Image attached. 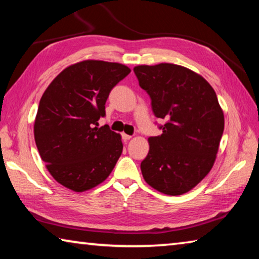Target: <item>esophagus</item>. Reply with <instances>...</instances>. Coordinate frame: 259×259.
Here are the masks:
<instances>
[{"mask_svg": "<svg viewBox=\"0 0 259 259\" xmlns=\"http://www.w3.org/2000/svg\"><path fill=\"white\" fill-rule=\"evenodd\" d=\"M131 138H133V137H131V136H130V135H126V134H122V139H123V140H124V142H128V140H130Z\"/></svg>", "mask_w": 259, "mask_h": 259, "instance_id": "esophagus-1", "label": "esophagus"}]
</instances>
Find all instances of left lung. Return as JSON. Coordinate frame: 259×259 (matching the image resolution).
Instances as JSON below:
<instances>
[{
	"mask_svg": "<svg viewBox=\"0 0 259 259\" xmlns=\"http://www.w3.org/2000/svg\"><path fill=\"white\" fill-rule=\"evenodd\" d=\"M152 99L162 134L148 138L150 151L140 164L148 185L166 195L190 192L207 176L224 131V113L212 87L181 65L161 63L134 68Z\"/></svg>",
	"mask_w": 259,
	"mask_h": 259,
	"instance_id": "left-lung-1",
	"label": "left lung"
}]
</instances>
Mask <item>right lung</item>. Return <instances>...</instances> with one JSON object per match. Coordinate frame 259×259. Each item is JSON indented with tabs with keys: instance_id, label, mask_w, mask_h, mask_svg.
<instances>
[{
	"instance_id": "1",
	"label": "right lung",
	"mask_w": 259,
	"mask_h": 259,
	"mask_svg": "<svg viewBox=\"0 0 259 259\" xmlns=\"http://www.w3.org/2000/svg\"><path fill=\"white\" fill-rule=\"evenodd\" d=\"M131 69L123 64L83 60L57 75L42 95L34 138L56 182L76 193L102 184L123 150L121 135L98 128L114 85Z\"/></svg>"
}]
</instances>
